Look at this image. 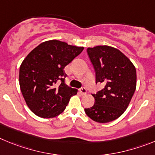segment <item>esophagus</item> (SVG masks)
Returning a JSON list of instances; mask_svg holds the SVG:
<instances>
[{"label": "esophagus", "mask_w": 155, "mask_h": 155, "mask_svg": "<svg viewBox=\"0 0 155 155\" xmlns=\"http://www.w3.org/2000/svg\"><path fill=\"white\" fill-rule=\"evenodd\" d=\"M79 92H80L83 95L86 94V90L85 89V88H81V89H79Z\"/></svg>", "instance_id": "34e87169"}]
</instances>
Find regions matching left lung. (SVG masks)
<instances>
[{
    "mask_svg": "<svg viewBox=\"0 0 155 155\" xmlns=\"http://www.w3.org/2000/svg\"><path fill=\"white\" fill-rule=\"evenodd\" d=\"M87 52L96 71V81L104 86L93 95L94 105L85 109V112L96 122H110L120 117L129 106L136 90V69L114 47L97 45L88 48Z\"/></svg>",
    "mask_w": 155,
    "mask_h": 155,
    "instance_id": "left-lung-1",
    "label": "left lung"
}]
</instances>
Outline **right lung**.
<instances>
[{
    "label": "right lung",
    "mask_w": 155,
    "mask_h": 155,
    "mask_svg": "<svg viewBox=\"0 0 155 155\" xmlns=\"http://www.w3.org/2000/svg\"><path fill=\"white\" fill-rule=\"evenodd\" d=\"M83 48L49 40L38 45L24 59L19 69V84L26 104L35 115L55 117L65 110L71 97L77 94L76 89L65 83L64 68Z\"/></svg>",
    "instance_id": "right-lung-1"
}]
</instances>
